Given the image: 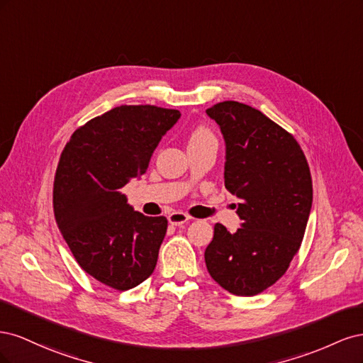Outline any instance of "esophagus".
<instances>
[{
	"label": "esophagus",
	"instance_id": "obj_1",
	"mask_svg": "<svg viewBox=\"0 0 363 363\" xmlns=\"http://www.w3.org/2000/svg\"><path fill=\"white\" fill-rule=\"evenodd\" d=\"M168 221L172 225H183L184 223L189 221V216L183 212H172L168 215Z\"/></svg>",
	"mask_w": 363,
	"mask_h": 363
}]
</instances>
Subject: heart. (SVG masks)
<instances>
[{
    "instance_id": "obj_1",
    "label": "heart",
    "mask_w": 363,
    "mask_h": 363,
    "mask_svg": "<svg viewBox=\"0 0 363 363\" xmlns=\"http://www.w3.org/2000/svg\"><path fill=\"white\" fill-rule=\"evenodd\" d=\"M195 142H215V138L207 128H196L191 136V144Z\"/></svg>"
}]
</instances>
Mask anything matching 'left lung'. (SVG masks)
<instances>
[{"instance_id":"left-lung-1","label":"left lung","mask_w":363,"mask_h":363,"mask_svg":"<svg viewBox=\"0 0 363 363\" xmlns=\"http://www.w3.org/2000/svg\"><path fill=\"white\" fill-rule=\"evenodd\" d=\"M206 113L224 136V184L239 199L242 219L235 233L215 224L206 267L230 294L257 295L300 250L312 208L311 169L295 138L257 108L223 101Z\"/></svg>"}]
</instances>
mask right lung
<instances>
[{
	"label": "right lung",
	"mask_w": 363,
	"mask_h": 363,
	"mask_svg": "<svg viewBox=\"0 0 363 363\" xmlns=\"http://www.w3.org/2000/svg\"><path fill=\"white\" fill-rule=\"evenodd\" d=\"M182 113L119 106L77 128L54 177V216L77 263L106 286L127 291L156 268L164 216L135 212L119 189L147 172L162 136Z\"/></svg>",
	"instance_id": "obj_1"
}]
</instances>
